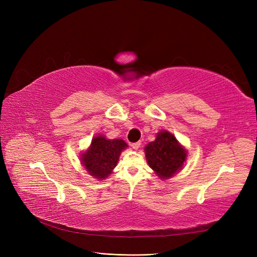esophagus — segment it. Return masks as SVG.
I'll return each instance as SVG.
<instances>
[{"label": "esophagus", "instance_id": "obj_1", "mask_svg": "<svg viewBox=\"0 0 257 257\" xmlns=\"http://www.w3.org/2000/svg\"><path fill=\"white\" fill-rule=\"evenodd\" d=\"M141 145H142V143H141V142H137V143H133V144H131V147L133 148L134 150H138V149H139V147H141Z\"/></svg>", "mask_w": 257, "mask_h": 257}]
</instances>
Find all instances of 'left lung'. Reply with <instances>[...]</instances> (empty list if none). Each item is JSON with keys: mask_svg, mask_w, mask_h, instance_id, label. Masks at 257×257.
<instances>
[{"mask_svg": "<svg viewBox=\"0 0 257 257\" xmlns=\"http://www.w3.org/2000/svg\"><path fill=\"white\" fill-rule=\"evenodd\" d=\"M146 160L161 180H168L180 172L188 158V150L176 136L162 130L153 142L145 147Z\"/></svg>", "mask_w": 257, "mask_h": 257, "instance_id": "obj_1", "label": "left lung"}]
</instances>
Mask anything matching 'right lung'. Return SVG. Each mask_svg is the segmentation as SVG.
Masks as SVG:
<instances>
[{
  "label": "right lung",
  "mask_w": 257,
  "mask_h": 257,
  "mask_svg": "<svg viewBox=\"0 0 257 257\" xmlns=\"http://www.w3.org/2000/svg\"><path fill=\"white\" fill-rule=\"evenodd\" d=\"M127 147L123 139H107L99 134L92 138L88 149L80 154V163L90 176L104 180L112 173L121 152Z\"/></svg>",
  "instance_id": "add662e5"
}]
</instances>
